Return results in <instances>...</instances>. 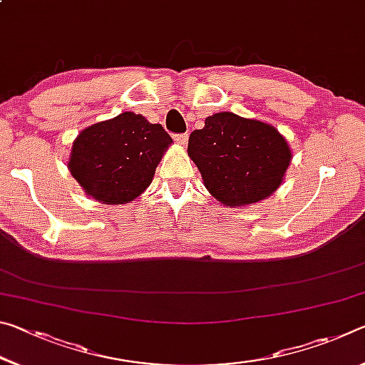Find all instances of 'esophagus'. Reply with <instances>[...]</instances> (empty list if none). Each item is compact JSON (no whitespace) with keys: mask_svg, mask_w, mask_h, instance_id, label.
I'll use <instances>...</instances> for the list:
<instances>
[{"mask_svg":"<svg viewBox=\"0 0 365 365\" xmlns=\"http://www.w3.org/2000/svg\"><path fill=\"white\" fill-rule=\"evenodd\" d=\"M174 140H175V143H177V145H180V146H185V145H187V141H188V133H182V135H174Z\"/></svg>","mask_w":365,"mask_h":365,"instance_id":"1","label":"esophagus"}]
</instances>
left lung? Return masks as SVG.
Masks as SVG:
<instances>
[{
  "instance_id": "1",
  "label": "left lung",
  "mask_w": 365,
  "mask_h": 365,
  "mask_svg": "<svg viewBox=\"0 0 365 365\" xmlns=\"http://www.w3.org/2000/svg\"><path fill=\"white\" fill-rule=\"evenodd\" d=\"M188 156L220 205L242 209L277 191L293 153L274 125L225 110L191 132Z\"/></svg>"
}]
</instances>
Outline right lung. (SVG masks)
I'll use <instances>...</instances> for the list:
<instances>
[{
  "instance_id": "right-lung-1",
  "label": "right lung",
  "mask_w": 365,
  "mask_h": 365,
  "mask_svg": "<svg viewBox=\"0 0 365 365\" xmlns=\"http://www.w3.org/2000/svg\"><path fill=\"white\" fill-rule=\"evenodd\" d=\"M172 138L160 123L122 113L83 128L67 169L86 195L103 205H127L150 187Z\"/></svg>"
}]
</instances>
